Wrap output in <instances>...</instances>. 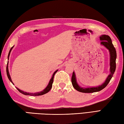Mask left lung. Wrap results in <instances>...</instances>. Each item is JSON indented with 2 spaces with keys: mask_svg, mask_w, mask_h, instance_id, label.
<instances>
[{
  "mask_svg": "<svg viewBox=\"0 0 124 124\" xmlns=\"http://www.w3.org/2000/svg\"><path fill=\"white\" fill-rule=\"evenodd\" d=\"M100 39L101 40V44L103 45L104 46L108 49L110 53V74H109L105 83L102 84L101 86L96 87H89V88H83L80 87L78 84L77 83L76 76L74 72H73L72 74L71 81L72 85L73 87L79 92L83 93H93L95 92H98L106 87L108 85L109 81L111 80V78H112L114 72L116 71V52L115 47H114L112 40L110 37L107 35H102L100 37Z\"/></svg>",
  "mask_w": 124,
  "mask_h": 124,
  "instance_id": "left-lung-1",
  "label": "left lung"
}]
</instances>
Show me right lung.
Returning a JSON list of instances; mask_svg holds the SVG:
<instances>
[{"label": "right lung", "mask_w": 124, "mask_h": 124, "mask_svg": "<svg viewBox=\"0 0 124 124\" xmlns=\"http://www.w3.org/2000/svg\"><path fill=\"white\" fill-rule=\"evenodd\" d=\"M13 47H13H11V48L10 49V51H9L8 55V60L9 56H10V52H11L12 49ZM57 72V71H55V72H54V73L53 74V76H52V78L51 79V80H50V82H49V83H48V85H47V87H46L45 88V89H44L43 91H41V92H40L35 93H30L25 92H24V91H21L20 90L18 89V88H17V90H18L19 91V92H20V93H22V94H23L31 95V96H38V95H43V94H46V93H47V92H48L49 91H50V90L51 89V88H52V84H53V78H54V74H55V73H56V72ZM6 73H7V76H8V79H9V80H10V81H11V82L13 84V82H12V81L11 79V77H10V74H9V72H8V64H7V66H6Z\"/></svg>", "instance_id": "obj_1"}]
</instances>
